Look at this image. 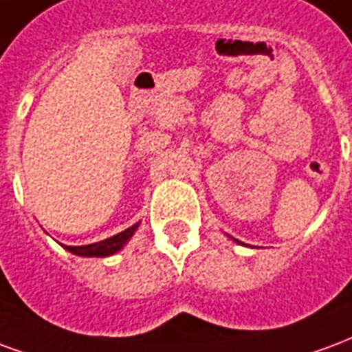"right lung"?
<instances>
[{
	"instance_id": "obj_1",
	"label": "right lung",
	"mask_w": 352,
	"mask_h": 352,
	"mask_svg": "<svg viewBox=\"0 0 352 352\" xmlns=\"http://www.w3.org/2000/svg\"><path fill=\"white\" fill-rule=\"evenodd\" d=\"M137 225H133L129 229L122 230V232H118L116 236H112V238H107V240H102V242L97 243H89V245H76V248H71L69 245L67 250L74 255H80V257H109L112 253H116L120 251L127 243L133 232L137 230Z\"/></svg>"
}]
</instances>
